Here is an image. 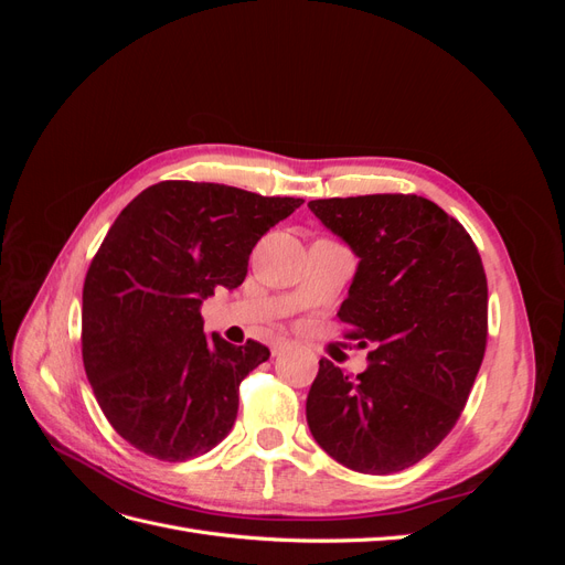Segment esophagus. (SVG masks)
Returning <instances> with one entry per match:
<instances>
[{"mask_svg": "<svg viewBox=\"0 0 565 565\" xmlns=\"http://www.w3.org/2000/svg\"><path fill=\"white\" fill-rule=\"evenodd\" d=\"M287 349H289V341H287V339H278V341H273L270 353L278 355V353H282V351H287Z\"/></svg>", "mask_w": 565, "mask_h": 565, "instance_id": "34e87169", "label": "esophagus"}]
</instances>
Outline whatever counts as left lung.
I'll use <instances>...</instances> for the list:
<instances>
[{
  "label": "left lung",
  "instance_id": "8db88e82",
  "mask_svg": "<svg viewBox=\"0 0 565 565\" xmlns=\"http://www.w3.org/2000/svg\"><path fill=\"white\" fill-rule=\"evenodd\" d=\"M358 256L339 320L372 347L349 374L320 361L306 398L318 446L353 471L417 465L467 405L488 339V282L465 226L419 195L311 200Z\"/></svg>",
  "mask_w": 565,
  "mask_h": 565
}]
</instances>
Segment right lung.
Listing matches in <instances>:
<instances>
[{
  "instance_id": "right-lung-1",
  "label": "right lung",
  "mask_w": 565,
  "mask_h": 565,
  "mask_svg": "<svg viewBox=\"0 0 565 565\" xmlns=\"http://www.w3.org/2000/svg\"><path fill=\"white\" fill-rule=\"evenodd\" d=\"M301 204L162 181L119 212L84 280L82 358L100 409L136 450L183 461L228 436L237 388L270 351L204 334L202 301L243 285L254 245Z\"/></svg>"
}]
</instances>
